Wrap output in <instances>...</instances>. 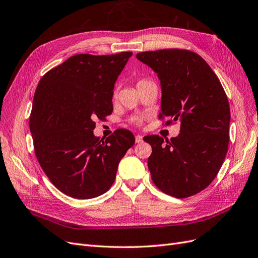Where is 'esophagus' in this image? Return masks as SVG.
<instances>
[{
  "instance_id": "1",
  "label": "esophagus",
  "mask_w": 258,
  "mask_h": 258,
  "mask_svg": "<svg viewBox=\"0 0 258 258\" xmlns=\"http://www.w3.org/2000/svg\"><path fill=\"white\" fill-rule=\"evenodd\" d=\"M135 141H136V144H141L144 141L143 136H141V135H136L135 136Z\"/></svg>"
}]
</instances>
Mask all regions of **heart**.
<instances>
[{"label": "heart", "mask_w": 258, "mask_h": 258, "mask_svg": "<svg viewBox=\"0 0 258 258\" xmlns=\"http://www.w3.org/2000/svg\"><path fill=\"white\" fill-rule=\"evenodd\" d=\"M143 81H146V79L139 80L138 84H139V82H143ZM143 121H144V117H143V115H135V117H132V118L130 119V122L133 123V124H136V125H140V124L143 123Z\"/></svg>", "instance_id": "obj_1"}]
</instances>
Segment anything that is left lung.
<instances>
[{
	"label": "left lung",
	"mask_w": 258,
	"mask_h": 258,
	"mask_svg": "<svg viewBox=\"0 0 258 258\" xmlns=\"http://www.w3.org/2000/svg\"><path fill=\"white\" fill-rule=\"evenodd\" d=\"M136 57L157 74L162 87L165 125L179 121L180 134L144 138L152 147L148 167L165 194L186 198L209 185L228 150L230 110L227 95L203 57L186 49L145 51Z\"/></svg>",
	"instance_id": "obj_1"
}]
</instances>
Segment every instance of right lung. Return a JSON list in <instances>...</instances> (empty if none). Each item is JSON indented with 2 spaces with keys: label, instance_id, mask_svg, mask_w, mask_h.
<instances>
[{
  "label": "right lung",
  "instance_id": "1",
  "mask_svg": "<svg viewBox=\"0 0 258 258\" xmlns=\"http://www.w3.org/2000/svg\"><path fill=\"white\" fill-rule=\"evenodd\" d=\"M132 54L73 55L38 82L30 115L34 151L48 179L65 195L90 199L106 193L135 144L124 128L105 141L93 135L94 120H105L113 110L114 82Z\"/></svg>",
  "mask_w": 258,
  "mask_h": 258
}]
</instances>
